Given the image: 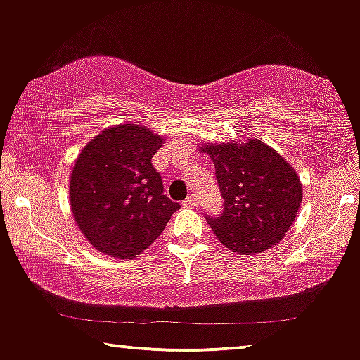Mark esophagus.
<instances>
[{
	"label": "esophagus",
	"mask_w": 360,
	"mask_h": 360,
	"mask_svg": "<svg viewBox=\"0 0 360 360\" xmlns=\"http://www.w3.org/2000/svg\"><path fill=\"white\" fill-rule=\"evenodd\" d=\"M184 206H188V207H194L198 205V198L194 196V194H191V196H188L184 199V202H183Z\"/></svg>",
	"instance_id": "obj_1"
}]
</instances>
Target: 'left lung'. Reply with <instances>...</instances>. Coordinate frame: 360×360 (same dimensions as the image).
<instances>
[{
  "mask_svg": "<svg viewBox=\"0 0 360 360\" xmlns=\"http://www.w3.org/2000/svg\"><path fill=\"white\" fill-rule=\"evenodd\" d=\"M223 198L207 216L218 240L231 251L253 255L278 243L298 213L302 184L293 167L265 142L205 146Z\"/></svg>",
  "mask_w": 360,
  "mask_h": 360,
  "instance_id": "8db88e82",
  "label": "left lung"
}]
</instances>
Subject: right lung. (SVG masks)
<instances>
[{"label":"right lung","mask_w":360,"mask_h":360,"mask_svg":"<svg viewBox=\"0 0 360 360\" xmlns=\"http://www.w3.org/2000/svg\"><path fill=\"white\" fill-rule=\"evenodd\" d=\"M162 139L136 124L105 129L84 147L70 177L72 213L95 248L132 258L153 245L179 202L164 194L153 155Z\"/></svg>","instance_id":"right-lung-1"}]
</instances>
